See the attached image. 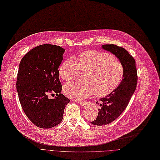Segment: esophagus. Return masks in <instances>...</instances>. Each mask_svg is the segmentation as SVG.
Segmentation results:
<instances>
[{
    "mask_svg": "<svg viewBox=\"0 0 160 160\" xmlns=\"http://www.w3.org/2000/svg\"><path fill=\"white\" fill-rule=\"evenodd\" d=\"M78 102L81 105H85L87 103L86 101H82V100H78Z\"/></svg>",
    "mask_w": 160,
    "mask_h": 160,
    "instance_id": "obj_1",
    "label": "esophagus"
}]
</instances>
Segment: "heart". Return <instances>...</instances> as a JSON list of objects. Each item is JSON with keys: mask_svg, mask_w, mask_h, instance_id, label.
<instances>
[{"mask_svg": "<svg viewBox=\"0 0 160 160\" xmlns=\"http://www.w3.org/2000/svg\"><path fill=\"white\" fill-rule=\"evenodd\" d=\"M76 61L67 59L58 70L59 76L65 82L74 79L80 70L86 72L84 81L71 82L64 86V92L70 98H84L93 92L96 96H105L116 89L122 78V65L108 53L87 51L79 55Z\"/></svg>", "mask_w": 160, "mask_h": 160, "instance_id": "obj_1", "label": "heart"}]
</instances>
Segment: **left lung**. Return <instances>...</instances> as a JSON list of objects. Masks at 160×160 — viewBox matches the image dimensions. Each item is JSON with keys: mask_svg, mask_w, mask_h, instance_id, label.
<instances>
[{"mask_svg": "<svg viewBox=\"0 0 160 160\" xmlns=\"http://www.w3.org/2000/svg\"><path fill=\"white\" fill-rule=\"evenodd\" d=\"M102 49L110 51L119 58L123 67V76L116 89L96 102L100 108L96 120L91 123L98 126L108 125L121 115L136 90L138 81L135 60L126 49L113 44L103 45Z\"/></svg>", "mask_w": 160, "mask_h": 160, "instance_id": "obj_1", "label": "left lung"}]
</instances>
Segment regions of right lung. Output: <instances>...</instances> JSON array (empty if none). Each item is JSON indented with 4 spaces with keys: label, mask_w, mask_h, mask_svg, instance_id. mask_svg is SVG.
<instances>
[{
    "label": "right lung",
    "mask_w": 160,
    "mask_h": 160,
    "mask_svg": "<svg viewBox=\"0 0 160 160\" xmlns=\"http://www.w3.org/2000/svg\"><path fill=\"white\" fill-rule=\"evenodd\" d=\"M64 51L58 45H41L28 52L19 65L16 89L21 106L29 121L41 128L61 122L64 108L70 102L61 93L58 78ZM54 93V99L48 98Z\"/></svg>",
    "instance_id": "obj_1"
}]
</instances>
